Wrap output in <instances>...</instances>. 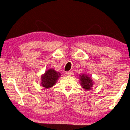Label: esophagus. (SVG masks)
<instances>
[{
  "label": "esophagus",
  "mask_w": 130,
  "mask_h": 130,
  "mask_svg": "<svg viewBox=\"0 0 130 130\" xmlns=\"http://www.w3.org/2000/svg\"><path fill=\"white\" fill-rule=\"evenodd\" d=\"M74 74V73H73V71H67V72H66V75H67V76H71V75H73Z\"/></svg>",
  "instance_id": "34e87169"
}]
</instances>
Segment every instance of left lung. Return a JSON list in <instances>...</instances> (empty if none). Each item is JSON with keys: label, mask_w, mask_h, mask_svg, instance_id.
<instances>
[{"label": "left lung", "mask_w": 130, "mask_h": 130, "mask_svg": "<svg viewBox=\"0 0 130 130\" xmlns=\"http://www.w3.org/2000/svg\"><path fill=\"white\" fill-rule=\"evenodd\" d=\"M79 76L80 85L82 88L86 90H90L93 85V82L91 78L85 74H82L81 75H79Z\"/></svg>", "instance_id": "1"}]
</instances>
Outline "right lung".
Returning a JSON list of instances; mask_svg holds the SVG:
<instances>
[{
  "mask_svg": "<svg viewBox=\"0 0 130 130\" xmlns=\"http://www.w3.org/2000/svg\"><path fill=\"white\" fill-rule=\"evenodd\" d=\"M61 74L52 69H50L41 76V86L48 89L52 87L60 77Z\"/></svg>",
  "mask_w": 130,
  "mask_h": 130,
  "instance_id": "right-lung-1",
  "label": "right lung"
}]
</instances>
